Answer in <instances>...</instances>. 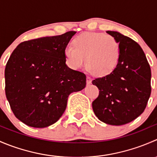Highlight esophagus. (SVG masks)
<instances>
[{
  "mask_svg": "<svg viewBox=\"0 0 157 157\" xmlns=\"http://www.w3.org/2000/svg\"><path fill=\"white\" fill-rule=\"evenodd\" d=\"M91 83H92L91 78H90V77H87V80H86V83H87V85H90V84H91Z\"/></svg>",
  "mask_w": 157,
  "mask_h": 157,
  "instance_id": "34e87169",
  "label": "esophagus"
}]
</instances>
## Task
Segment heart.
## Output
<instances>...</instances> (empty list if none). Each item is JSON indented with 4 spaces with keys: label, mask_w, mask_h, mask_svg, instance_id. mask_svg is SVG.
<instances>
[{
    "label": "heart",
    "mask_w": 157,
    "mask_h": 157,
    "mask_svg": "<svg viewBox=\"0 0 157 157\" xmlns=\"http://www.w3.org/2000/svg\"><path fill=\"white\" fill-rule=\"evenodd\" d=\"M73 45L64 49V56L71 68L83 67L86 58V66L90 72L105 76L118 64L120 47L113 36L100 33H82L74 38Z\"/></svg>",
    "instance_id": "b5f03b06"
}]
</instances>
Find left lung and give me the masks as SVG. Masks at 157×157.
<instances>
[{"instance_id": "obj_1", "label": "left lung", "mask_w": 157, "mask_h": 157, "mask_svg": "<svg viewBox=\"0 0 157 157\" xmlns=\"http://www.w3.org/2000/svg\"><path fill=\"white\" fill-rule=\"evenodd\" d=\"M106 33L119 44V60L112 73L92 81L99 90L92 106L102 122L122 125L137 118L146 109L151 93V70L138 43L118 32Z\"/></svg>"}]
</instances>
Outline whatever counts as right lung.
Masks as SVG:
<instances>
[{"label": "right lung", "instance_id": "add662e5", "mask_svg": "<svg viewBox=\"0 0 157 157\" xmlns=\"http://www.w3.org/2000/svg\"><path fill=\"white\" fill-rule=\"evenodd\" d=\"M76 33L21 42L6 64L5 93L14 115L26 125L42 128L61 117L73 92L86 86V75L66 65L64 49Z\"/></svg>", "mask_w": 157, "mask_h": 157}]
</instances>
